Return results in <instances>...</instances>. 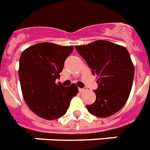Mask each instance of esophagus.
<instances>
[{
    "mask_svg": "<svg viewBox=\"0 0 150 150\" xmlns=\"http://www.w3.org/2000/svg\"><path fill=\"white\" fill-rule=\"evenodd\" d=\"M79 91L80 93H83V92H85L86 91V88H79Z\"/></svg>",
    "mask_w": 150,
    "mask_h": 150,
    "instance_id": "obj_1",
    "label": "esophagus"
}]
</instances>
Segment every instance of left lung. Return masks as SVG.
<instances>
[{
	"mask_svg": "<svg viewBox=\"0 0 150 150\" xmlns=\"http://www.w3.org/2000/svg\"><path fill=\"white\" fill-rule=\"evenodd\" d=\"M92 74L97 75L96 100L86 109L96 117H107L119 111L127 102L134 76V66L126 47L107 40L75 46Z\"/></svg>",
	"mask_w": 150,
	"mask_h": 150,
	"instance_id": "1",
	"label": "left lung"
}]
</instances>
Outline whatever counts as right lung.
<instances>
[{"instance_id":"1","label":"right lung","mask_w":150,"mask_h":150,"mask_svg":"<svg viewBox=\"0 0 150 150\" xmlns=\"http://www.w3.org/2000/svg\"><path fill=\"white\" fill-rule=\"evenodd\" d=\"M73 49V46L46 42L34 44L22 52L18 71L22 94L29 109L39 117L47 120L62 117L78 94L75 83L64 86L60 82L55 83Z\"/></svg>"}]
</instances>
